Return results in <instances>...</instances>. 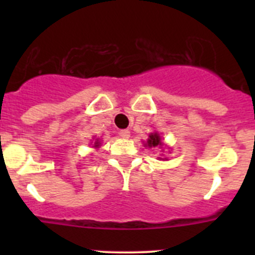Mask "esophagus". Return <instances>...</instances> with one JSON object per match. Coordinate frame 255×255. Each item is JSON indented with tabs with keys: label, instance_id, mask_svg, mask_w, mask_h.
I'll return each instance as SVG.
<instances>
[{
	"label": "esophagus",
	"instance_id": "esophagus-1",
	"mask_svg": "<svg viewBox=\"0 0 255 255\" xmlns=\"http://www.w3.org/2000/svg\"><path fill=\"white\" fill-rule=\"evenodd\" d=\"M118 134H120L122 138H129L130 132L128 129H121L120 132H118Z\"/></svg>",
	"mask_w": 255,
	"mask_h": 255
}]
</instances>
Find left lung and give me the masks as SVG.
I'll return each instance as SVG.
<instances>
[{
  "instance_id": "left-lung-1",
  "label": "left lung",
  "mask_w": 255,
  "mask_h": 255,
  "mask_svg": "<svg viewBox=\"0 0 255 255\" xmlns=\"http://www.w3.org/2000/svg\"><path fill=\"white\" fill-rule=\"evenodd\" d=\"M148 145H149V146H158V145H161L160 137H159L158 133H151V134L149 135Z\"/></svg>"
}]
</instances>
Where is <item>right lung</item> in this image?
<instances>
[{"mask_svg": "<svg viewBox=\"0 0 255 255\" xmlns=\"http://www.w3.org/2000/svg\"><path fill=\"white\" fill-rule=\"evenodd\" d=\"M96 144H97V143H96Z\"/></svg>", "mask_w": 255, "mask_h": 255, "instance_id": "right-lung-1", "label": "right lung"}]
</instances>
